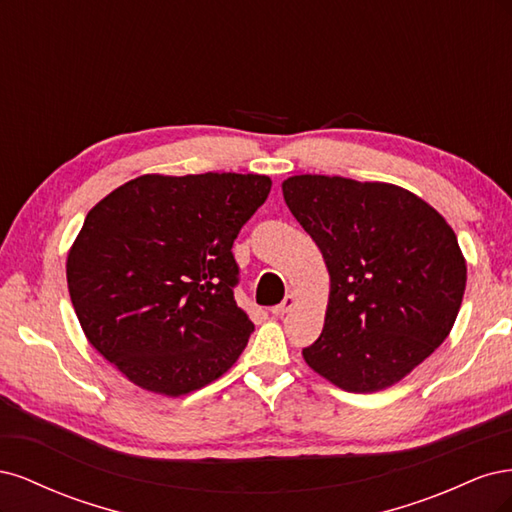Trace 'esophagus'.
Returning <instances> with one entry per match:
<instances>
[{
	"label": "esophagus",
	"mask_w": 512,
	"mask_h": 512,
	"mask_svg": "<svg viewBox=\"0 0 512 512\" xmlns=\"http://www.w3.org/2000/svg\"><path fill=\"white\" fill-rule=\"evenodd\" d=\"M292 305H294V297H292V294H286V299L280 305L271 307V312H273V316H284Z\"/></svg>",
	"instance_id": "obj_1"
}]
</instances>
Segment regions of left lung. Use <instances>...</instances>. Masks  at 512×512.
<instances>
[{
    "label": "left lung",
    "instance_id": "left-lung-1",
    "mask_svg": "<svg viewBox=\"0 0 512 512\" xmlns=\"http://www.w3.org/2000/svg\"><path fill=\"white\" fill-rule=\"evenodd\" d=\"M288 209L331 275L324 329L303 359L350 393L393 386L451 333L466 290L453 228L391 183L294 175Z\"/></svg>",
    "mask_w": 512,
    "mask_h": 512
}]
</instances>
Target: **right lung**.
I'll return each mask as SVG.
<instances>
[{
    "mask_svg": "<svg viewBox=\"0 0 512 512\" xmlns=\"http://www.w3.org/2000/svg\"><path fill=\"white\" fill-rule=\"evenodd\" d=\"M269 192L265 175H143L102 198L66 262L89 344L168 397L226 374L254 331L232 243Z\"/></svg>",
    "mask_w": 512,
    "mask_h": 512,
    "instance_id": "obj_1",
    "label": "right lung"
}]
</instances>
